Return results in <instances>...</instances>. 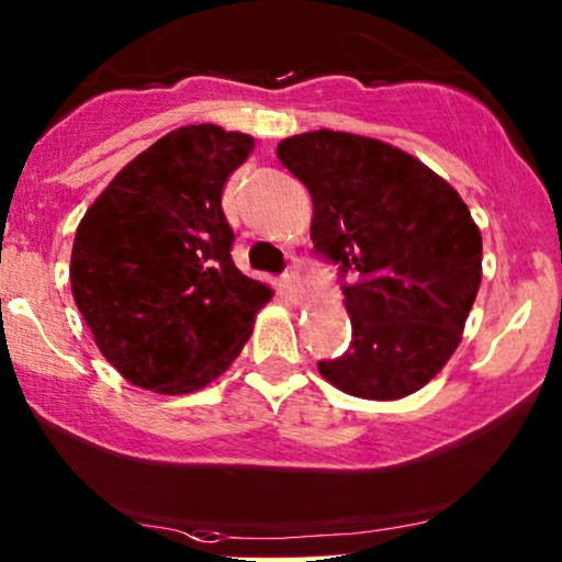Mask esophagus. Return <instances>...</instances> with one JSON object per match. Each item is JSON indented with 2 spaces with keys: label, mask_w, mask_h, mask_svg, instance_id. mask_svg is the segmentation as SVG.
<instances>
[{
  "label": "esophagus",
  "mask_w": 562,
  "mask_h": 562,
  "mask_svg": "<svg viewBox=\"0 0 562 562\" xmlns=\"http://www.w3.org/2000/svg\"><path fill=\"white\" fill-rule=\"evenodd\" d=\"M283 289H286L289 292V296H294L296 302L302 300L304 296V286H302V281H300V273H296V268H289L286 273H283Z\"/></svg>",
  "instance_id": "1"
}]
</instances>
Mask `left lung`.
I'll list each match as a JSON object with an SVG mask.
<instances>
[{
    "instance_id": "obj_1",
    "label": "left lung",
    "mask_w": 562,
    "mask_h": 562,
    "mask_svg": "<svg viewBox=\"0 0 562 562\" xmlns=\"http://www.w3.org/2000/svg\"><path fill=\"white\" fill-rule=\"evenodd\" d=\"M276 154L313 198L315 252L351 279V344L317 370L357 398L417 393L453 357L480 292L482 234L467 203L375 137L315 130Z\"/></svg>"
}]
</instances>
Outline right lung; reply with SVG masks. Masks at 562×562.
<instances>
[{
  "instance_id": "right-lung-1",
  "label": "right lung",
  "mask_w": 562,
  "mask_h": 562,
  "mask_svg": "<svg viewBox=\"0 0 562 562\" xmlns=\"http://www.w3.org/2000/svg\"><path fill=\"white\" fill-rule=\"evenodd\" d=\"M252 148L218 124L171 130L124 166L75 232V304L101 355L137 387L179 396L213 383L273 294L234 266L221 207Z\"/></svg>"
}]
</instances>
